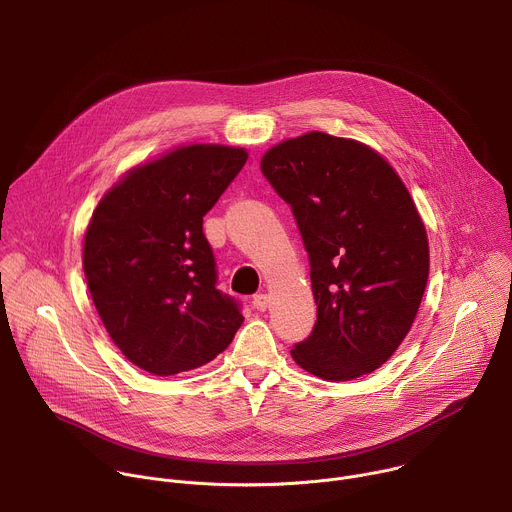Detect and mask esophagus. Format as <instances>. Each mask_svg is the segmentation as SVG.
Segmentation results:
<instances>
[{"mask_svg":"<svg viewBox=\"0 0 512 512\" xmlns=\"http://www.w3.org/2000/svg\"><path fill=\"white\" fill-rule=\"evenodd\" d=\"M267 306H269V298H267V294H257V296H253V308H255V310L265 312V310H267Z\"/></svg>","mask_w":512,"mask_h":512,"instance_id":"esophagus-1","label":"esophagus"}]
</instances>
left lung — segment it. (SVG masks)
I'll list each match as a JSON object with an SVG mask.
<instances>
[{"instance_id": "left-lung-1", "label": "left lung", "mask_w": 512, "mask_h": 512, "mask_svg": "<svg viewBox=\"0 0 512 512\" xmlns=\"http://www.w3.org/2000/svg\"><path fill=\"white\" fill-rule=\"evenodd\" d=\"M261 172L294 212L318 306L291 356L324 381L373 373L407 336L429 275L405 184L369 145L322 131L273 145Z\"/></svg>"}]
</instances>
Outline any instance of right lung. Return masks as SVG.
Instances as JSON below:
<instances>
[{"label":"right lung","mask_w":512,"mask_h":512,"mask_svg":"<svg viewBox=\"0 0 512 512\" xmlns=\"http://www.w3.org/2000/svg\"><path fill=\"white\" fill-rule=\"evenodd\" d=\"M247 158L229 145H184L127 172L95 208L83 249L89 291L135 367L158 377L198 369L241 328V304L216 287L202 216Z\"/></svg>","instance_id":"1"}]
</instances>
